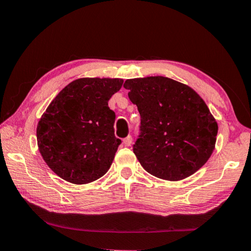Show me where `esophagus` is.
I'll list each match as a JSON object with an SVG mask.
<instances>
[{
	"label": "esophagus",
	"mask_w": 251,
	"mask_h": 251,
	"mask_svg": "<svg viewBox=\"0 0 251 251\" xmlns=\"http://www.w3.org/2000/svg\"><path fill=\"white\" fill-rule=\"evenodd\" d=\"M132 141H133L132 136H127L124 138V140H123V143H124L125 146H130V144H132Z\"/></svg>",
	"instance_id": "34e87169"
}]
</instances>
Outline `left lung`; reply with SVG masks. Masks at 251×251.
Here are the masks:
<instances>
[{
  "instance_id": "obj_1",
  "label": "left lung",
  "mask_w": 251,
  "mask_h": 251,
  "mask_svg": "<svg viewBox=\"0 0 251 251\" xmlns=\"http://www.w3.org/2000/svg\"><path fill=\"white\" fill-rule=\"evenodd\" d=\"M124 88L141 115L133 151L145 171L178 181L205 164L216 145L218 124L196 91L161 75L127 79Z\"/></svg>"
}]
</instances>
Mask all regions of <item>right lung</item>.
Listing matches in <instances>:
<instances>
[{
  "instance_id": "1",
  "label": "right lung",
  "mask_w": 251,
  "mask_h": 251,
  "mask_svg": "<svg viewBox=\"0 0 251 251\" xmlns=\"http://www.w3.org/2000/svg\"><path fill=\"white\" fill-rule=\"evenodd\" d=\"M123 79L81 78L57 95L37 127L39 151L63 180L86 184L109 170L122 141L115 136L116 115L108 100Z\"/></svg>"
}]
</instances>
